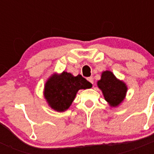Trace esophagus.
Listing matches in <instances>:
<instances>
[{
	"instance_id": "1",
	"label": "esophagus",
	"mask_w": 154,
	"mask_h": 154,
	"mask_svg": "<svg viewBox=\"0 0 154 154\" xmlns=\"http://www.w3.org/2000/svg\"><path fill=\"white\" fill-rule=\"evenodd\" d=\"M87 79H88V81H89L90 83L93 84V78H92V77H89Z\"/></svg>"
}]
</instances>
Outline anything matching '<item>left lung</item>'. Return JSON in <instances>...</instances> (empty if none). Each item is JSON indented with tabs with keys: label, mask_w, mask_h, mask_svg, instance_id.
<instances>
[{
	"label": "left lung",
	"mask_w": 154,
	"mask_h": 154,
	"mask_svg": "<svg viewBox=\"0 0 154 154\" xmlns=\"http://www.w3.org/2000/svg\"><path fill=\"white\" fill-rule=\"evenodd\" d=\"M97 85L111 106H117L124 99L127 91L126 84L118 80L109 71L103 72Z\"/></svg>",
	"instance_id": "8db88e82"
}]
</instances>
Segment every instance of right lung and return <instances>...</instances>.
<instances>
[{
    "label": "right lung",
    "mask_w": 154,
    "mask_h": 154,
    "mask_svg": "<svg viewBox=\"0 0 154 154\" xmlns=\"http://www.w3.org/2000/svg\"><path fill=\"white\" fill-rule=\"evenodd\" d=\"M92 84L81 75L73 76L63 72L61 75H53L46 82L45 96L53 109L63 112L69 108L79 89H89Z\"/></svg>",
    "instance_id": "1"
}]
</instances>
